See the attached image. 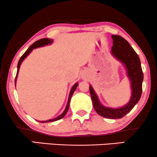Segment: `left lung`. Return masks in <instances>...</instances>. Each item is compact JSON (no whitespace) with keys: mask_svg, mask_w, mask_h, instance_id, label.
Here are the masks:
<instances>
[{"mask_svg":"<svg viewBox=\"0 0 157 157\" xmlns=\"http://www.w3.org/2000/svg\"><path fill=\"white\" fill-rule=\"evenodd\" d=\"M112 37L113 46L111 52L115 58L124 64L127 70V75L130 80L132 94L130 101L125 106L120 108L106 107L99 101L93 87L90 85L89 88L93 107L100 116L108 119H120L130 112L140 100L142 93L144 74L139 57L128 41L120 35H112Z\"/></svg>","mask_w":157,"mask_h":157,"instance_id":"1","label":"left lung"}]
</instances>
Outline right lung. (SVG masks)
Instances as JSON below:
<instances>
[{
	"mask_svg": "<svg viewBox=\"0 0 157 157\" xmlns=\"http://www.w3.org/2000/svg\"><path fill=\"white\" fill-rule=\"evenodd\" d=\"M53 43V40L51 39H48V38H43V39H40L39 40H37L36 42H35L33 43V45H30L29 48L28 49H27V51H25V53H24V54L21 56V57L19 59V62H18V65H17V76H16V78H15V85H16V81H17V75H18V73H19V67H20V65L21 64V62H22L24 59H25L26 57L28 56L29 53L32 52V51L33 50V49L36 48H39V47H42V46H45V45H47L48 44H51V43ZM77 85H78V83H75V84L73 85V87L71 89V91H70V93H69V99H68V102H67V106H66V109H65V110L64 111V112L62 113L61 115H59V117H56L54 119H51V120H46V121H39L40 122H42V123H44V122H54V121H56V120H60V119L63 118L65 116V114H67V111L69 109V102H70V100H71V98H72L73 93H74L75 90H76Z\"/></svg>",
	"mask_w": 157,
	"mask_h": 157,
	"instance_id": "right-lung-1",
	"label": "right lung"
}]
</instances>
